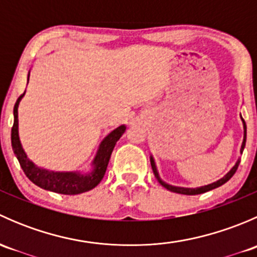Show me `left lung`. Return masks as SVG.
<instances>
[{"mask_svg":"<svg viewBox=\"0 0 257 257\" xmlns=\"http://www.w3.org/2000/svg\"><path fill=\"white\" fill-rule=\"evenodd\" d=\"M240 115H241V114H240ZM241 120H242V125H243V139H242V144H241L240 154H242L243 148H245V144H246V123H245V120H243V119H242V116H241ZM150 164H152V169H153V173H154L155 178L158 179V181H159V183L162 184V185L164 186L165 189H168V190H169V191H173V193L183 194V195H198V194H203V193H206V191L212 190V189L219 188V186L224 185V184L226 183V181H229L230 179L232 178V175H234L235 173H236L237 167H239V164H240V158H239V159L236 160V163H235L234 167H232L231 169H230L229 172H227L226 174L224 175V177L220 178L219 180L214 181V183L208 184V185L199 186V188H184V186H175V185H170V184L165 183V181L163 180L162 178H160L159 172H158L157 164H155L154 157H153L152 154H150Z\"/></svg>","mask_w":257,"mask_h":257,"instance_id":"8db88e82","label":"left lung"}]
</instances>
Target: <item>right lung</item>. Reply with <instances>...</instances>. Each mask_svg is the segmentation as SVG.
I'll use <instances>...</instances> for the list:
<instances>
[{"instance_id": "1", "label": "right lung", "mask_w": 257, "mask_h": 257, "mask_svg": "<svg viewBox=\"0 0 257 257\" xmlns=\"http://www.w3.org/2000/svg\"><path fill=\"white\" fill-rule=\"evenodd\" d=\"M28 79H30V72H28L27 84ZM25 93L18 98L14 108L15 120L11 132V143L15 155H16L18 162H20V165L23 172H25L26 177L30 179L33 184L45 189V190L64 194V195H77V194H82L94 189L104 177L114 147L124 134L126 126L121 124V125H119L118 128H115L103 138L97 152H95L94 158L90 162L88 172H53V170L45 169V168L36 165L28 158L20 141V134H18V105H20V102L23 95H25Z\"/></svg>"}]
</instances>
